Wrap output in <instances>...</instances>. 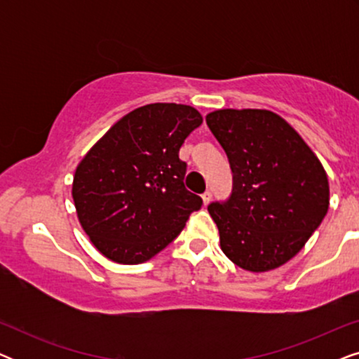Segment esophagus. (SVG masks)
Listing matches in <instances>:
<instances>
[{
  "label": "esophagus",
  "instance_id": "obj_1",
  "mask_svg": "<svg viewBox=\"0 0 359 359\" xmlns=\"http://www.w3.org/2000/svg\"><path fill=\"white\" fill-rule=\"evenodd\" d=\"M201 198H203L204 205H208L210 203V199H212V193H210V191H205V193L201 196Z\"/></svg>",
  "mask_w": 359,
  "mask_h": 359
}]
</instances>
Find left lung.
Returning <instances> with one entry per match:
<instances>
[{"label":"left lung","instance_id":"left-lung-1","mask_svg":"<svg viewBox=\"0 0 359 359\" xmlns=\"http://www.w3.org/2000/svg\"><path fill=\"white\" fill-rule=\"evenodd\" d=\"M229 156L233 189L209 204L220 248L245 271L279 268L301 252L325 217V170L301 135L268 109H217L205 116Z\"/></svg>","mask_w":359,"mask_h":359}]
</instances>
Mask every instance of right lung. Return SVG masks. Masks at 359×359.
I'll return each mask as SVG.
<instances>
[{"instance_id": "obj_1", "label": "right lung", "mask_w": 359, "mask_h": 359, "mask_svg": "<svg viewBox=\"0 0 359 359\" xmlns=\"http://www.w3.org/2000/svg\"><path fill=\"white\" fill-rule=\"evenodd\" d=\"M203 124L194 107L155 102L116 122L78 163L72 196L91 243L121 264L149 262L203 199L184 188L180 149Z\"/></svg>"}]
</instances>
